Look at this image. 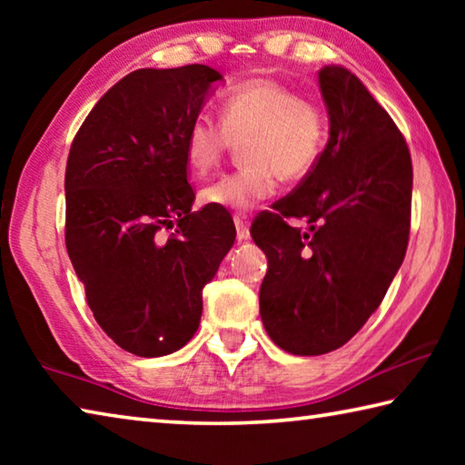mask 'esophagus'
I'll use <instances>...</instances> for the list:
<instances>
[{"instance_id":"34e87169","label":"esophagus","mask_w":465,"mask_h":465,"mask_svg":"<svg viewBox=\"0 0 465 465\" xmlns=\"http://www.w3.org/2000/svg\"><path fill=\"white\" fill-rule=\"evenodd\" d=\"M235 223V232H238V242H248L250 240V223L246 215H235L233 217Z\"/></svg>"}]
</instances>
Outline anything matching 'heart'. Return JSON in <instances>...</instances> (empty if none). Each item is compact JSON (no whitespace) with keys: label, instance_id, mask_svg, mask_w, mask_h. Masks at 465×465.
<instances>
[{"label":"heart","instance_id":"obj_1","mask_svg":"<svg viewBox=\"0 0 465 465\" xmlns=\"http://www.w3.org/2000/svg\"><path fill=\"white\" fill-rule=\"evenodd\" d=\"M219 123L194 119L184 137V160L196 176H207L232 145L242 146V168L204 186L201 201L225 211H248L277 193L279 180L297 183L310 174L326 143L322 108L299 98L289 85L254 77L223 94Z\"/></svg>","mask_w":465,"mask_h":465}]
</instances>
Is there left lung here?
Returning <instances> with one entry per match:
<instances>
[{
  "instance_id": "8db88e82",
  "label": "left lung",
  "mask_w": 465,
  "mask_h": 465,
  "mask_svg": "<svg viewBox=\"0 0 465 465\" xmlns=\"http://www.w3.org/2000/svg\"><path fill=\"white\" fill-rule=\"evenodd\" d=\"M330 137L293 193L252 223L269 258L261 318L291 355L341 349L380 308L411 233L412 162L391 116L342 65L320 69ZM285 216L305 218L309 230Z\"/></svg>"
}]
</instances>
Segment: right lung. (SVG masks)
Here are the masks:
<instances>
[{
    "label": "right lung",
    "mask_w": 465,
    "mask_h": 465,
    "mask_svg": "<svg viewBox=\"0 0 465 465\" xmlns=\"http://www.w3.org/2000/svg\"><path fill=\"white\" fill-rule=\"evenodd\" d=\"M223 75L137 69L102 96L69 149L65 243L100 328L137 357L170 355L201 322L203 287L232 250L222 209L193 211L184 137ZM163 229H174L166 241Z\"/></svg>",
    "instance_id": "obj_1"
}]
</instances>
